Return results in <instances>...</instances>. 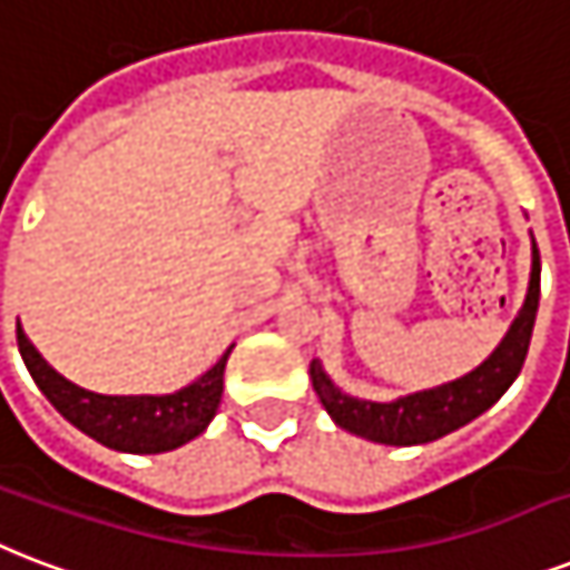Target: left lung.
I'll use <instances>...</instances> for the list:
<instances>
[{"instance_id": "8db88e82", "label": "left lung", "mask_w": 570, "mask_h": 570, "mask_svg": "<svg viewBox=\"0 0 570 570\" xmlns=\"http://www.w3.org/2000/svg\"><path fill=\"white\" fill-rule=\"evenodd\" d=\"M538 294H541V255L532 240V276H529L527 303L514 317V324L500 342V347L484 360L475 372L464 374L452 383H443L436 390L416 392L407 399L377 404V401H360L335 390L317 363L312 365V386L326 413L335 419V425L374 443L386 445H419L431 443L436 436L449 434L454 428L473 422L484 410L502 399L514 377L527 363L529 338L538 315Z\"/></svg>"}]
</instances>
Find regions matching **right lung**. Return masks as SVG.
Here are the masks:
<instances>
[{"instance_id": "obj_1", "label": "right lung", "mask_w": 570, "mask_h": 570, "mask_svg": "<svg viewBox=\"0 0 570 570\" xmlns=\"http://www.w3.org/2000/svg\"><path fill=\"white\" fill-rule=\"evenodd\" d=\"M17 347L26 368L38 383V390L50 404L97 443L116 452L157 454L189 443L214 419L223 399V372L232 347L225 351L210 372H205L193 386H184L171 395H97L77 383L65 381L17 324Z\"/></svg>"}]
</instances>
